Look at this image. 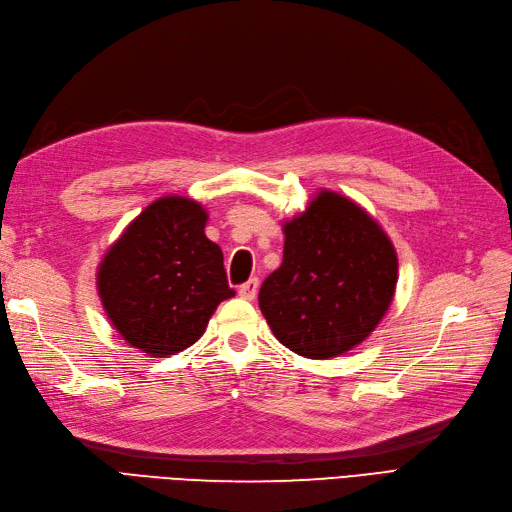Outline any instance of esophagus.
<instances>
[{
	"label": "esophagus",
	"instance_id": "obj_1",
	"mask_svg": "<svg viewBox=\"0 0 512 512\" xmlns=\"http://www.w3.org/2000/svg\"><path fill=\"white\" fill-rule=\"evenodd\" d=\"M256 293H258V278L247 280L245 285L238 287V295H241L243 300H254V298H256Z\"/></svg>",
	"mask_w": 512,
	"mask_h": 512
}]
</instances>
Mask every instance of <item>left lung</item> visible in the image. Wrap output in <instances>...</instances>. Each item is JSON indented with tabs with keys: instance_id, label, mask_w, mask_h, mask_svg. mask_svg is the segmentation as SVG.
I'll return each mask as SVG.
<instances>
[{
	"instance_id": "left-lung-1",
	"label": "left lung",
	"mask_w": 512,
	"mask_h": 512,
	"mask_svg": "<svg viewBox=\"0 0 512 512\" xmlns=\"http://www.w3.org/2000/svg\"><path fill=\"white\" fill-rule=\"evenodd\" d=\"M282 232V265L258 293L271 333L306 359L344 355L394 300L399 258L390 236L359 203L326 188Z\"/></svg>"
}]
</instances>
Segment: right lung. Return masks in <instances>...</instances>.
Instances as JSON below:
<instances>
[{
  "label": "right lung",
  "instance_id": "right-lung-1",
  "mask_svg": "<svg viewBox=\"0 0 512 512\" xmlns=\"http://www.w3.org/2000/svg\"><path fill=\"white\" fill-rule=\"evenodd\" d=\"M206 223L208 210L199 201L166 195L146 206L102 256L96 289L129 346L151 357L186 350L234 295Z\"/></svg>",
  "mask_w": 512,
  "mask_h": 512
}]
</instances>
